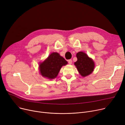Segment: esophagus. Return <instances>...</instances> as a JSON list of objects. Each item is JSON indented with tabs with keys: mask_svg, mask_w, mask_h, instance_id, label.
<instances>
[{
	"mask_svg": "<svg viewBox=\"0 0 125 125\" xmlns=\"http://www.w3.org/2000/svg\"><path fill=\"white\" fill-rule=\"evenodd\" d=\"M68 62L69 64H72V60H68Z\"/></svg>",
	"mask_w": 125,
	"mask_h": 125,
	"instance_id": "1",
	"label": "esophagus"
}]
</instances>
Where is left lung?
Instances as JSON below:
<instances>
[{
    "instance_id": "8db88e82",
    "label": "left lung",
    "mask_w": 125,
    "mask_h": 125,
    "mask_svg": "<svg viewBox=\"0 0 125 125\" xmlns=\"http://www.w3.org/2000/svg\"><path fill=\"white\" fill-rule=\"evenodd\" d=\"M77 61L74 63L80 74L83 77L90 75L94 69V63L84 52H79L76 54Z\"/></svg>"
}]
</instances>
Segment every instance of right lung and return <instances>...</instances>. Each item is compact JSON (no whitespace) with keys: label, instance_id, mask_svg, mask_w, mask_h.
<instances>
[{"label":"right lung","instance_id":"obj_1","mask_svg":"<svg viewBox=\"0 0 125 125\" xmlns=\"http://www.w3.org/2000/svg\"><path fill=\"white\" fill-rule=\"evenodd\" d=\"M67 63L64 58L58 53H52L46 60L40 64V73L43 77L50 79H54L57 76L62 66Z\"/></svg>","mask_w":125,"mask_h":125}]
</instances>
